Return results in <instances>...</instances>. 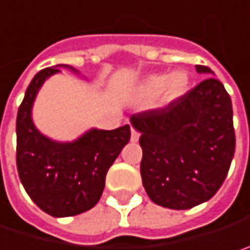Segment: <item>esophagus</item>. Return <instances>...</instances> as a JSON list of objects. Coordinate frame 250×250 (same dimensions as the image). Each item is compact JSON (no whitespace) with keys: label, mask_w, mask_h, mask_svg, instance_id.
Masks as SVG:
<instances>
[{"label":"esophagus","mask_w":250,"mask_h":250,"mask_svg":"<svg viewBox=\"0 0 250 250\" xmlns=\"http://www.w3.org/2000/svg\"><path fill=\"white\" fill-rule=\"evenodd\" d=\"M139 139H140V133L131 127V142H133V143H136V142H139Z\"/></svg>","instance_id":"esophagus-1"}]
</instances>
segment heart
<instances>
[{"instance_id":"obj_1","label":"heart","mask_w":250,"mask_h":250,"mask_svg":"<svg viewBox=\"0 0 250 250\" xmlns=\"http://www.w3.org/2000/svg\"><path fill=\"white\" fill-rule=\"evenodd\" d=\"M189 87V77L185 71H174L170 76L154 74L142 81L137 87V97L143 102L160 97L163 104L180 99Z\"/></svg>"}]
</instances>
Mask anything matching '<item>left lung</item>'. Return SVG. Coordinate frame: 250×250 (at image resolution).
Wrapping results in <instances>:
<instances>
[{
	"label": "left lung",
	"mask_w": 250,
	"mask_h": 250,
	"mask_svg": "<svg viewBox=\"0 0 250 250\" xmlns=\"http://www.w3.org/2000/svg\"><path fill=\"white\" fill-rule=\"evenodd\" d=\"M196 71L213 74L206 65ZM130 122L142 133L140 173L156 205L185 210L215 196L236 143L232 102L219 80L206 77L169 105L133 114Z\"/></svg>",
	"instance_id": "left-lung-1"
}]
</instances>
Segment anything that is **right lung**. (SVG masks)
<instances>
[{
	"instance_id": "obj_1",
	"label": "right lung",
	"mask_w": 250,
	"mask_h": 250,
	"mask_svg": "<svg viewBox=\"0 0 250 250\" xmlns=\"http://www.w3.org/2000/svg\"><path fill=\"white\" fill-rule=\"evenodd\" d=\"M60 64L41 70L31 80L17 114V169L35 205L54 217L80 215L97 205L105 174L130 140V125L114 130L91 128L77 140L60 143L41 134L31 110L44 81L60 73Z\"/></svg>"
}]
</instances>
